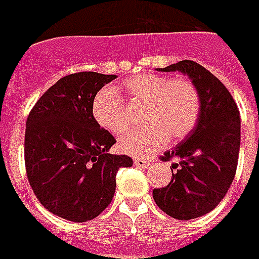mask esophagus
<instances>
[{
  "label": "esophagus",
  "instance_id": "esophagus-1",
  "mask_svg": "<svg viewBox=\"0 0 259 259\" xmlns=\"http://www.w3.org/2000/svg\"><path fill=\"white\" fill-rule=\"evenodd\" d=\"M133 162H135V166H137V167L140 168H147L149 167V164H151V162L144 158H135L133 159Z\"/></svg>",
  "mask_w": 259,
  "mask_h": 259
}]
</instances>
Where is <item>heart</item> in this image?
Wrapping results in <instances>:
<instances>
[{"label":"heart","mask_w":259,"mask_h":259,"mask_svg":"<svg viewBox=\"0 0 259 259\" xmlns=\"http://www.w3.org/2000/svg\"><path fill=\"white\" fill-rule=\"evenodd\" d=\"M123 91L129 104L144 107L141 120L145 124L120 136L119 149L124 154H154L167 140L178 141L189 135L198 120L200 96L188 78L140 74L124 82ZM92 112L96 122L110 133H120L129 124L123 100L112 88L97 92Z\"/></svg>","instance_id":"heart-1"}]
</instances>
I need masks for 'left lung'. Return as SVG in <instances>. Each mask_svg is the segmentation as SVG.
<instances>
[{
	"mask_svg": "<svg viewBox=\"0 0 259 259\" xmlns=\"http://www.w3.org/2000/svg\"><path fill=\"white\" fill-rule=\"evenodd\" d=\"M181 71L200 96L196 126L173 151L160 156L171 163V181L152 192L159 208L176 220H192L215 208L235 178L240 149V112L225 85L192 60L159 68Z\"/></svg>",
	"mask_w": 259,
	"mask_h": 259,
	"instance_id": "1",
	"label": "left lung"
}]
</instances>
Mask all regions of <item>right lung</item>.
<instances>
[{
	"instance_id": "right-lung-1",
	"label": "right lung",
	"mask_w": 259,
	"mask_h": 259,
	"mask_svg": "<svg viewBox=\"0 0 259 259\" xmlns=\"http://www.w3.org/2000/svg\"><path fill=\"white\" fill-rule=\"evenodd\" d=\"M116 75L83 71L63 76L32 107L26 122L24 163L44 207L68 221L93 220L111 203L116 173L127 155L108 154L116 143L92 112L95 96Z\"/></svg>"
}]
</instances>
